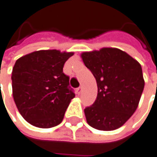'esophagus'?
<instances>
[{"label":"esophagus","mask_w":157,"mask_h":157,"mask_svg":"<svg viewBox=\"0 0 157 157\" xmlns=\"http://www.w3.org/2000/svg\"><path fill=\"white\" fill-rule=\"evenodd\" d=\"M76 92H77V94H78V95H80V94L82 93V87H79V88H77V89H76Z\"/></svg>","instance_id":"esophagus-1"}]
</instances>
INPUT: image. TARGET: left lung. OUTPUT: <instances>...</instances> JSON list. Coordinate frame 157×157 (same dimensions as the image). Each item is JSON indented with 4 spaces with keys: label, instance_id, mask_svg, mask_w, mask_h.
<instances>
[{
    "label": "left lung",
    "instance_id": "left-lung-1",
    "mask_svg": "<svg viewBox=\"0 0 157 157\" xmlns=\"http://www.w3.org/2000/svg\"><path fill=\"white\" fill-rule=\"evenodd\" d=\"M98 84V97L84 109L88 124L102 131L122 126L136 111L144 89L140 64L118 48L105 47L81 54Z\"/></svg>",
    "mask_w": 157,
    "mask_h": 157
}]
</instances>
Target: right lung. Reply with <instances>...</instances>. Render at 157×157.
Segmentation results:
<instances>
[{
    "label": "right lung",
    "instance_id": "right-lung-1",
    "mask_svg": "<svg viewBox=\"0 0 157 157\" xmlns=\"http://www.w3.org/2000/svg\"><path fill=\"white\" fill-rule=\"evenodd\" d=\"M74 52L40 50L16 61L12 70L13 98L20 114L39 128L58 126L75 93L63 73Z\"/></svg>",
    "mask_w": 157,
    "mask_h": 157
}]
</instances>
